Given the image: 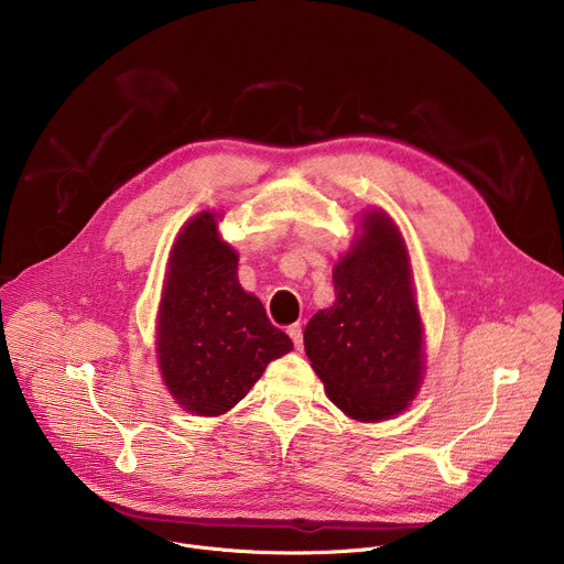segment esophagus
Listing matches in <instances>:
<instances>
[{"label":"esophagus","mask_w":564,"mask_h":564,"mask_svg":"<svg viewBox=\"0 0 564 564\" xmlns=\"http://www.w3.org/2000/svg\"><path fill=\"white\" fill-rule=\"evenodd\" d=\"M288 335H290V339L294 341V348H296V350H303V330H301V326H299V324L290 326V328H288Z\"/></svg>","instance_id":"obj_1"}]
</instances>
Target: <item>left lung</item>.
I'll list each match as a JSON object with an SVG mask.
<instances>
[{"label":"left lung","mask_w":564,"mask_h":564,"mask_svg":"<svg viewBox=\"0 0 564 564\" xmlns=\"http://www.w3.org/2000/svg\"><path fill=\"white\" fill-rule=\"evenodd\" d=\"M333 270L335 303L305 326L303 344L335 406L359 422L409 409L424 372V330L404 238L379 209Z\"/></svg>","instance_id":"1"}]
</instances>
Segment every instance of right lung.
Instances as JSON below:
<instances>
[{
    "mask_svg": "<svg viewBox=\"0 0 564 564\" xmlns=\"http://www.w3.org/2000/svg\"><path fill=\"white\" fill-rule=\"evenodd\" d=\"M292 350L263 303L238 283V254L203 212L178 234L158 310V364L178 404L203 417L243 399L270 361Z\"/></svg>",
    "mask_w": 564,
    "mask_h": 564,
    "instance_id": "right-lung-1",
    "label": "right lung"
}]
</instances>
